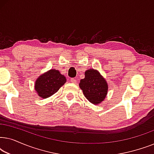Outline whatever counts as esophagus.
I'll return each mask as SVG.
<instances>
[{"mask_svg": "<svg viewBox=\"0 0 154 154\" xmlns=\"http://www.w3.org/2000/svg\"><path fill=\"white\" fill-rule=\"evenodd\" d=\"M70 81L72 83H77V80L75 79H71V81Z\"/></svg>", "mask_w": 154, "mask_h": 154, "instance_id": "obj_1", "label": "esophagus"}]
</instances>
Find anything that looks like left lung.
<instances>
[{
    "label": "left lung",
    "mask_w": 154,
    "mask_h": 154,
    "mask_svg": "<svg viewBox=\"0 0 154 154\" xmlns=\"http://www.w3.org/2000/svg\"><path fill=\"white\" fill-rule=\"evenodd\" d=\"M79 87L87 100L96 105L104 101L108 92L106 80L98 71L93 69L85 71V79L81 80Z\"/></svg>",
    "instance_id": "obj_1"
}]
</instances>
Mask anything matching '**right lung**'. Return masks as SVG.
I'll list each match as a JSON object with an SVG mask.
<instances>
[{"label": "right lung", "mask_w": 154, "mask_h": 154, "mask_svg": "<svg viewBox=\"0 0 154 154\" xmlns=\"http://www.w3.org/2000/svg\"><path fill=\"white\" fill-rule=\"evenodd\" d=\"M66 81V77L60 71L51 69L38 78L35 83V90L40 97L45 99L57 92Z\"/></svg>", "instance_id": "add662e5"}]
</instances>
